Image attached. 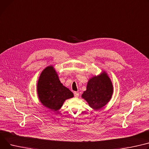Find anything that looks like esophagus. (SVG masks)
I'll use <instances>...</instances> for the list:
<instances>
[{"instance_id": "esophagus-1", "label": "esophagus", "mask_w": 149, "mask_h": 149, "mask_svg": "<svg viewBox=\"0 0 149 149\" xmlns=\"http://www.w3.org/2000/svg\"><path fill=\"white\" fill-rule=\"evenodd\" d=\"M74 96H75V97H78L79 96V93H78V92H75L74 93Z\"/></svg>"}]
</instances>
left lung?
<instances>
[{"label": "left lung", "mask_w": 149, "mask_h": 149, "mask_svg": "<svg viewBox=\"0 0 149 149\" xmlns=\"http://www.w3.org/2000/svg\"><path fill=\"white\" fill-rule=\"evenodd\" d=\"M113 87L107 74L104 72L100 75L95 76L89 80L87 90L82 97L94 110H99L105 106L111 100Z\"/></svg>", "instance_id": "left-lung-1"}]
</instances>
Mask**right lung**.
Segmentation results:
<instances>
[{
  "mask_svg": "<svg viewBox=\"0 0 149 149\" xmlns=\"http://www.w3.org/2000/svg\"><path fill=\"white\" fill-rule=\"evenodd\" d=\"M37 92L42 104L53 111L58 110L66 100L74 96L73 93L61 83L52 66L47 67L41 74Z\"/></svg>",
  "mask_w": 149,
  "mask_h": 149,
  "instance_id": "1",
  "label": "right lung"
}]
</instances>
